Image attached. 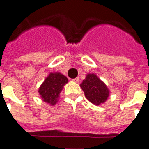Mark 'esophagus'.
Here are the masks:
<instances>
[{"label":"esophagus","mask_w":149,"mask_h":149,"mask_svg":"<svg viewBox=\"0 0 149 149\" xmlns=\"http://www.w3.org/2000/svg\"><path fill=\"white\" fill-rule=\"evenodd\" d=\"M72 81H74L75 83H79V77H77V78H75V79H72Z\"/></svg>","instance_id":"esophagus-1"}]
</instances>
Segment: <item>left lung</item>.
Listing matches in <instances>:
<instances>
[{"label":"left lung","instance_id":"8db88e82","mask_svg":"<svg viewBox=\"0 0 149 149\" xmlns=\"http://www.w3.org/2000/svg\"><path fill=\"white\" fill-rule=\"evenodd\" d=\"M80 87L84 91L86 99L95 105H100L106 101L110 91L104 82L94 73H88L83 80Z\"/></svg>","mask_w":149,"mask_h":149}]
</instances>
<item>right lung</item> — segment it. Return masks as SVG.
Segmentation results:
<instances>
[{"label":"right lung","instance_id":"right-lung-1","mask_svg":"<svg viewBox=\"0 0 149 149\" xmlns=\"http://www.w3.org/2000/svg\"><path fill=\"white\" fill-rule=\"evenodd\" d=\"M68 83L67 77L60 72H51L38 89V93L43 101L55 105L63 86Z\"/></svg>","mask_w":149,"mask_h":149}]
</instances>
